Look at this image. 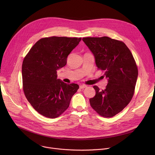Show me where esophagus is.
<instances>
[{"label": "esophagus", "mask_w": 155, "mask_h": 155, "mask_svg": "<svg viewBox=\"0 0 155 155\" xmlns=\"http://www.w3.org/2000/svg\"><path fill=\"white\" fill-rule=\"evenodd\" d=\"M86 87H87V86L85 85V84H81V85H80V89H84V88H85Z\"/></svg>", "instance_id": "1"}]
</instances>
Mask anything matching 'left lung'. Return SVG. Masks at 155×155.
Returning a JSON list of instances; mask_svg holds the SVG:
<instances>
[{"instance_id":"obj_1","label":"left lung","mask_w":155,"mask_h":155,"mask_svg":"<svg viewBox=\"0 0 155 155\" xmlns=\"http://www.w3.org/2000/svg\"><path fill=\"white\" fill-rule=\"evenodd\" d=\"M83 41L95 58L99 69L105 72L108 84L104 90L94 86L96 95L91 107L101 116H115L127 105L134 95L138 69L130 51L121 41L108 37H84Z\"/></svg>"}]
</instances>
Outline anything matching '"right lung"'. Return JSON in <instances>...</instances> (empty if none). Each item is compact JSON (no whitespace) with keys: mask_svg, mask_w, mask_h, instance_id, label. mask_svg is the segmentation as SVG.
I'll list each match as a JSON object with an SVG mask.
<instances>
[{"mask_svg":"<svg viewBox=\"0 0 155 155\" xmlns=\"http://www.w3.org/2000/svg\"><path fill=\"white\" fill-rule=\"evenodd\" d=\"M81 38L50 37L40 39L22 65L23 91L31 105L41 115L55 118L69 106L79 86L57 78V71L67 64Z\"/></svg>","mask_w":155,"mask_h":155,"instance_id":"obj_1","label":"right lung"}]
</instances>
